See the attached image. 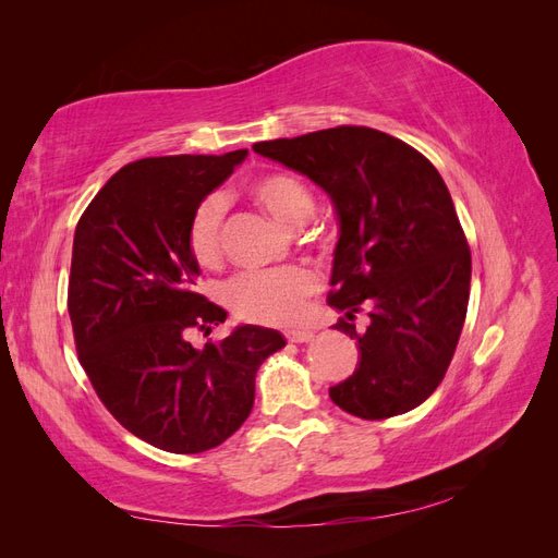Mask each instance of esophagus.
<instances>
[{"label":"esophagus","mask_w":558,"mask_h":558,"mask_svg":"<svg viewBox=\"0 0 558 558\" xmlns=\"http://www.w3.org/2000/svg\"><path fill=\"white\" fill-rule=\"evenodd\" d=\"M286 337H289V342L305 344V342L314 340V332H310V330H291V332H286Z\"/></svg>","instance_id":"1"}]
</instances>
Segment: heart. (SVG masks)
Here are the masks:
<instances>
[{"label": "heart", "instance_id": "b5f03b06", "mask_svg": "<svg viewBox=\"0 0 558 558\" xmlns=\"http://www.w3.org/2000/svg\"><path fill=\"white\" fill-rule=\"evenodd\" d=\"M248 195L260 209L289 230L310 223L316 199L307 183L283 172L260 174L248 183ZM223 214L226 205L218 195H207L193 209L189 234L191 256L202 267H216L223 256ZM318 291V277L307 267H283L272 272H246L228 286L230 310L251 324L289 326L305 312L307 300Z\"/></svg>", "mask_w": 558, "mask_h": 558}]
</instances>
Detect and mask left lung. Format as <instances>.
Listing matches in <instances>:
<instances>
[{
	"label": "left lung",
	"mask_w": 558,
	"mask_h": 558,
	"mask_svg": "<svg viewBox=\"0 0 558 558\" xmlns=\"http://www.w3.org/2000/svg\"><path fill=\"white\" fill-rule=\"evenodd\" d=\"M320 185L340 223L328 305L359 342L353 375L330 388L344 412L398 416L428 400L453 359L470 295V248L433 162L391 134L340 125L253 144ZM365 311L356 331L352 318Z\"/></svg>",
	"instance_id": "left-lung-1"
}]
</instances>
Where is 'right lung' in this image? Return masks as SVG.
<instances>
[{
    "mask_svg": "<svg viewBox=\"0 0 558 558\" xmlns=\"http://www.w3.org/2000/svg\"><path fill=\"white\" fill-rule=\"evenodd\" d=\"M248 150L162 156L121 167L74 232L70 318L78 361L113 418L172 453L214 449L238 430L256 398V373L286 347L272 328L238 326L195 349L189 330H211L221 310L195 291L193 209Z\"/></svg>",
    "mask_w": 558,
    "mask_h": 558,
    "instance_id": "right-lung-1",
    "label": "right lung"
}]
</instances>
